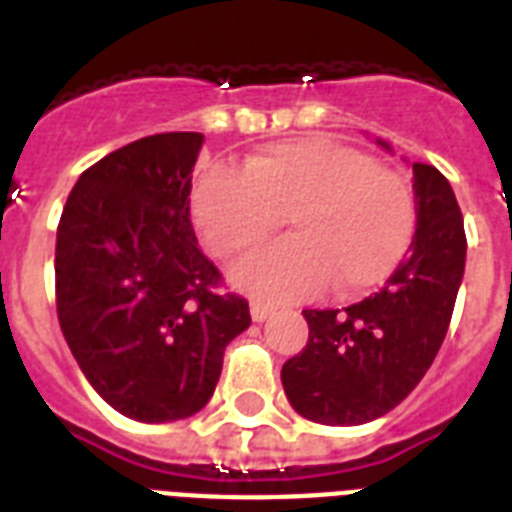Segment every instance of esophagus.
Returning a JSON list of instances; mask_svg holds the SVG:
<instances>
[{
    "instance_id": "esophagus-1",
    "label": "esophagus",
    "mask_w": 512,
    "mask_h": 512,
    "mask_svg": "<svg viewBox=\"0 0 512 512\" xmlns=\"http://www.w3.org/2000/svg\"><path fill=\"white\" fill-rule=\"evenodd\" d=\"M249 313H252V321H265L273 313V305L263 303V300H252L249 303Z\"/></svg>"
}]
</instances>
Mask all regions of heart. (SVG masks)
<instances>
[{"mask_svg":"<svg viewBox=\"0 0 512 512\" xmlns=\"http://www.w3.org/2000/svg\"><path fill=\"white\" fill-rule=\"evenodd\" d=\"M209 252L241 260L279 233L292 239L239 268L236 281L268 300L337 297L380 287L409 252L417 196L404 172L332 140H292L249 154L241 170L209 167L193 188Z\"/></svg>","mask_w":512,"mask_h":512,"instance_id":"heart-1","label":"heart"}]
</instances>
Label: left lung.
<instances>
[{
	"instance_id": "8db88e82",
	"label": "left lung",
	"mask_w": 512,
	"mask_h": 512,
	"mask_svg": "<svg viewBox=\"0 0 512 512\" xmlns=\"http://www.w3.org/2000/svg\"><path fill=\"white\" fill-rule=\"evenodd\" d=\"M412 170L417 231L388 284L342 311H303L311 332L281 366V385L305 420L361 425L388 414L417 388L444 342L468 241L449 180L430 164Z\"/></svg>"
}]
</instances>
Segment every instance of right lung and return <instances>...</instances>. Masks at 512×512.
Segmentation results:
<instances>
[{"label": "right lung", "instance_id": "add662e5", "mask_svg": "<svg viewBox=\"0 0 512 512\" xmlns=\"http://www.w3.org/2000/svg\"><path fill=\"white\" fill-rule=\"evenodd\" d=\"M201 132L148 135L76 180L58 223L55 303L76 364L116 412L172 422L207 404L249 303L191 225Z\"/></svg>", "mask_w": 512, "mask_h": 512}]
</instances>
